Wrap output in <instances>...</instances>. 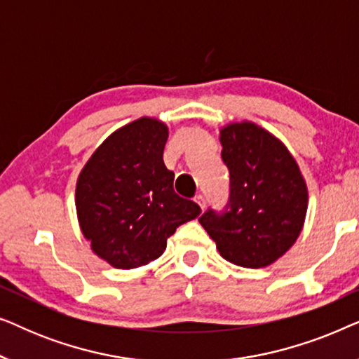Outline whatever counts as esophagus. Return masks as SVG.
Returning a JSON list of instances; mask_svg holds the SVG:
<instances>
[{
    "mask_svg": "<svg viewBox=\"0 0 359 359\" xmlns=\"http://www.w3.org/2000/svg\"><path fill=\"white\" fill-rule=\"evenodd\" d=\"M196 203H198L201 205V209H205V204H208V199H205L204 194H198L196 196Z\"/></svg>",
    "mask_w": 359,
    "mask_h": 359,
    "instance_id": "1",
    "label": "esophagus"
}]
</instances>
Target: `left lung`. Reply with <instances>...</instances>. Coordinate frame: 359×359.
Wrapping results in <instances>:
<instances>
[{"label": "left lung", "instance_id": "8db88e82", "mask_svg": "<svg viewBox=\"0 0 359 359\" xmlns=\"http://www.w3.org/2000/svg\"><path fill=\"white\" fill-rule=\"evenodd\" d=\"M229 168V201L209 208L199 222L227 262L262 268L287 252L301 233L307 188L286 147L252 122L220 132Z\"/></svg>", "mask_w": 359, "mask_h": 359}]
</instances>
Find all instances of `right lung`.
Returning a JSON list of instances; mask_svg holds the SVG:
<instances>
[{
  "mask_svg": "<svg viewBox=\"0 0 359 359\" xmlns=\"http://www.w3.org/2000/svg\"><path fill=\"white\" fill-rule=\"evenodd\" d=\"M168 129L142 117L102 142L76 183L83 235L114 268L154 262L166 238L199 215L194 201L175 193V173L163 163Z\"/></svg>",
  "mask_w": 359,
  "mask_h": 359,
  "instance_id": "right-lung-1",
  "label": "right lung"
}]
</instances>
